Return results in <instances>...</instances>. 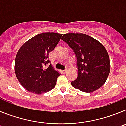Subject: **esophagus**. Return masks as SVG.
<instances>
[{
  "label": "esophagus",
  "mask_w": 126,
  "mask_h": 126,
  "mask_svg": "<svg viewBox=\"0 0 126 126\" xmlns=\"http://www.w3.org/2000/svg\"><path fill=\"white\" fill-rule=\"evenodd\" d=\"M67 69H65V70H63L62 71V73H64V74H65L67 73Z\"/></svg>",
  "instance_id": "esophagus-1"
}]
</instances>
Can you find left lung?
I'll return each instance as SVG.
<instances>
[{
	"instance_id": "obj_1",
	"label": "left lung",
	"mask_w": 126,
	"mask_h": 126,
	"mask_svg": "<svg viewBox=\"0 0 126 126\" xmlns=\"http://www.w3.org/2000/svg\"><path fill=\"white\" fill-rule=\"evenodd\" d=\"M75 53L78 77L71 82L75 88L91 93L103 85L108 78L110 63L109 54L100 42L83 33H67L61 38Z\"/></svg>"
}]
</instances>
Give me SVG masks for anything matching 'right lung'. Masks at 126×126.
I'll return each mask as SVG.
<instances>
[{
	"mask_svg": "<svg viewBox=\"0 0 126 126\" xmlns=\"http://www.w3.org/2000/svg\"><path fill=\"white\" fill-rule=\"evenodd\" d=\"M62 34L44 33L30 38L16 56L14 70L17 79L28 91L36 94L49 92L55 86L60 74L50 63L48 55L57 45Z\"/></svg>",
	"mask_w": 126,
	"mask_h": 126,
	"instance_id": "1",
	"label": "right lung"
}]
</instances>
